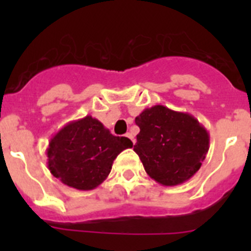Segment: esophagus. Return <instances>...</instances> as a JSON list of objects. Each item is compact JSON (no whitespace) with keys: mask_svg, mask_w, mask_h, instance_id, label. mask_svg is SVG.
<instances>
[{"mask_svg":"<svg viewBox=\"0 0 251 251\" xmlns=\"http://www.w3.org/2000/svg\"><path fill=\"white\" fill-rule=\"evenodd\" d=\"M126 137H127V138H129L130 141H132L133 145H134V143H136V139H134V136H133L132 133H127V134H126Z\"/></svg>","mask_w":251,"mask_h":251,"instance_id":"obj_1","label":"esophagus"}]
</instances>
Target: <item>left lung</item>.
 Instances as JSON below:
<instances>
[{"label": "left lung", "mask_w": 251, "mask_h": 251, "mask_svg": "<svg viewBox=\"0 0 251 251\" xmlns=\"http://www.w3.org/2000/svg\"><path fill=\"white\" fill-rule=\"evenodd\" d=\"M136 124L139 133L133 150L156 182L181 185L200 170L210 136L194 115L154 105L146 108L136 118Z\"/></svg>", "instance_id": "1"}]
</instances>
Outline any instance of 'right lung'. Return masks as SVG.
<instances>
[{
	"mask_svg": "<svg viewBox=\"0 0 251 251\" xmlns=\"http://www.w3.org/2000/svg\"><path fill=\"white\" fill-rule=\"evenodd\" d=\"M127 137H115L101 122L86 115L57 130L46 150L48 168L64 185L80 191L98 187L122 151L132 148Z\"/></svg>",
	"mask_w": 251,
	"mask_h": 251,
	"instance_id": "right-lung-1",
	"label": "right lung"
}]
</instances>
